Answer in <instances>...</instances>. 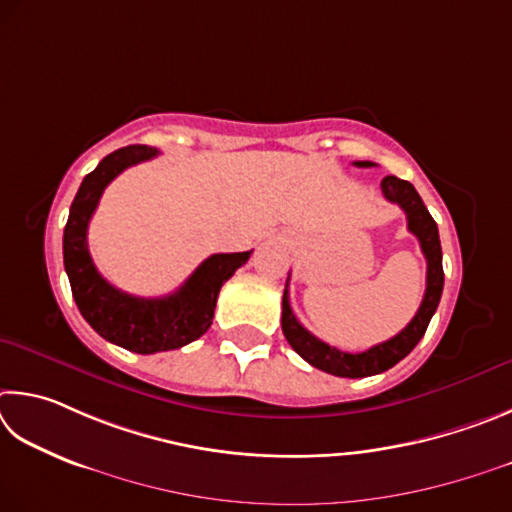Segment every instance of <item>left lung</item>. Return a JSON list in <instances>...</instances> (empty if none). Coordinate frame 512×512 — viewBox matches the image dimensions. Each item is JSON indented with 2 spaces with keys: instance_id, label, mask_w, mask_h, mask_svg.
Listing matches in <instances>:
<instances>
[{
  "instance_id": "obj_1",
  "label": "left lung",
  "mask_w": 512,
  "mask_h": 512,
  "mask_svg": "<svg viewBox=\"0 0 512 512\" xmlns=\"http://www.w3.org/2000/svg\"><path fill=\"white\" fill-rule=\"evenodd\" d=\"M355 166L369 168L373 164L371 161H355ZM382 193L389 202L398 204L400 209L405 211L407 229L418 238L420 249H423V254L427 258V288H425L423 303H420L414 319H411L396 337H391L387 342L369 348V351L344 353L335 346H328L326 342H321V339L312 335L310 330L303 328L290 308L288 285H285V292H283L281 326L288 344L303 357V360L315 366V369L337 375V378H369V375L389 371L391 366H396L400 360H405V357L414 351L420 339H423L443 294L445 276H443L441 238H438L436 222L432 215H429L423 200H420L414 184L389 175L382 179Z\"/></svg>"
}]
</instances>
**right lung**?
Masks as SVG:
<instances>
[{"label": "right lung", "instance_id": "right-lung-1", "mask_svg": "<svg viewBox=\"0 0 512 512\" xmlns=\"http://www.w3.org/2000/svg\"><path fill=\"white\" fill-rule=\"evenodd\" d=\"M155 155L157 148L150 146H128L107 155L80 184L62 236L65 272L80 315L107 342L141 355L173 351L202 337L213 321L220 288L251 256V251L213 254L182 288L159 299L132 297L98 274L87 249V227L98 200L116 175Z\"/></svg>", "mask_w": 512, "mask_h": 512}]
</instances>
